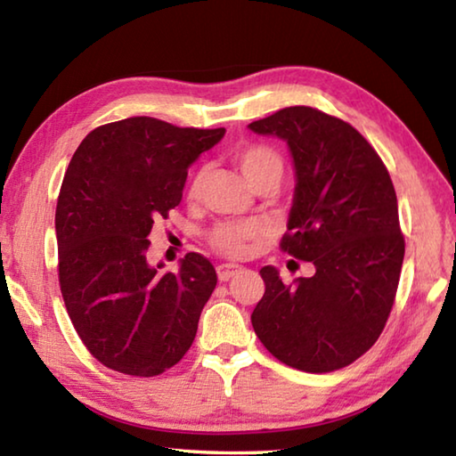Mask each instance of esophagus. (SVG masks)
I'll list each match as a JSON object with an SVG mask.
<instances>
[{
	"label": "esophagus",
	"mask_w": 456,
	"mask_h": 456,
	"mask_svg": "<svg viewBox=\"0 0 456 456\" xmlns=\"http://www.w3.org/2000/svg\"><path fill=\"white\" fill-rule=\"evenodd\" d=\"M239 272H241V267L233 265V264H221V265L217 267V275H219L221 281H229L231 277L237 275Z\"/></svg>",
	"instance_id": "34e87169"
}]
</instances>
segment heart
<instances>
[{
    "label": "heart",
    "mask_w": 456,
    "mask_h": 456,
    "mask_svg": "<svg viewBox=\"0 0 456 456\" xmlns=\"http://www.w3.org/2000/svg\"><path fill=\"white\" fill-rule=\"evenodd\" d=\"M235 160L253 189L265 181H275L280 184L283 176L281 154L267 144H245L235 152ZM203 181L205 168H199L189 183V200L199 199L200 191H203ZM259 235L261 225L256 221H223L217 223V225L207 233V241H209L211 249L217 251L219 256L229 259H241L247 256L249 245L256 241Z\"/></svg>",
    "instance_id": "heart-1"
}]
</instances>
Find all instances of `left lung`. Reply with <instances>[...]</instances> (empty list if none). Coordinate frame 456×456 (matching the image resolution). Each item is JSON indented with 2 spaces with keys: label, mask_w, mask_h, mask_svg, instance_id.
Masks as SVG:
<instances>
[{
  "label": "left lung",
  "mask_w": 456,
  "mask_h": 456,
  "mask_svg": "<svg viewBox=\"0 0 456 456\" xmlns=\"http://www.w3.org/2000/svg\"><path fill=\"white\" fill-rule=\"evenodd\" d=\"M249 128L289 144L297 184L280 247L315 265L291 283L261 269L253 330L283 364L334 372L372 348L395 305L404 259L395 184L374 146L318 108H281Z\"/></svg>",
  "instance_id": "8db88e82"
}]
</instances>
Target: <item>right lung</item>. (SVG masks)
Instances as JSON below:
<instances>
[{"label":"right lung","mask_w":456,"mask_h":456,"mask_svg":"<svg viewBox=\"0 0 456 456\" xmlns=\"http://www.w3.org/2000/svg\"><path fill=\"white\" fill-rule=\"evenodd\" d=\"M225 128H181L151 117L88 133L56 205L58 280L76 334L100 364L151 378L187 354L217 272L187 253L179 272L146 264L152 223L183 199L187 168Z\"/></svg>","instance_id":"right-lung-1"}]
</instances>
